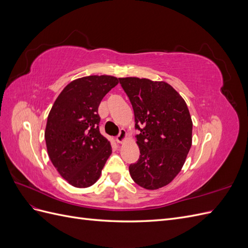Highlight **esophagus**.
<instances>
[{
	"instance_id": "34e87169",
	"label": "esophagus",
	"mask_w": 248,
	"mask_h": 248,
	"mask_svg": "<svg viewBox=\"0 0 248 248\" xmlns=\"http://www.w3.org/2000/svg\"><path fill=\"white\" fill-rule=\"evenodd\" d=\"M126 139H127V132H126V130L125 129H121V130H120L119 136L116 138L117 142H118V144H123V142L126 140Z\"/></svg>"
}]
</instances>
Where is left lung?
Instances as JSON below:
<instances>
[{"label":"left lung","instance_id":"1","mask_svg":"<svg viewBox=\"0 0 248 248\" xmlns=\"http://www.w3.org/2000/svg\"><path fill=\"white\" fill-rule=\"evenodd\" d=\"M132 104L140 148L132 180L145 189L170 184L181 171L192 144V120L185 100L166 81L121 78Z\"/></svg>","mask_w":248,"mask_h":248}]
</instances>
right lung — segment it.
I'll return each mask as SVG.
<instances>
[{
  "mask_svg": "<svg viewBox=\"0 0 248 248\" xmlns=\"http://www.w3.org/2000/svg\"><path fill=\"white\" fill-rule=\"evenodd\" d=\"M119 81L111 76L74 79L48 114L44 138L49 159L61 177L78 188L97 182L111 154L109 140L99 132L98 107Z\"/></svg>",
  "mask_w": 248,
  "mask_h": 248,
  "instance_id": "1",
  "label": "right lung"
}]
</instances>
